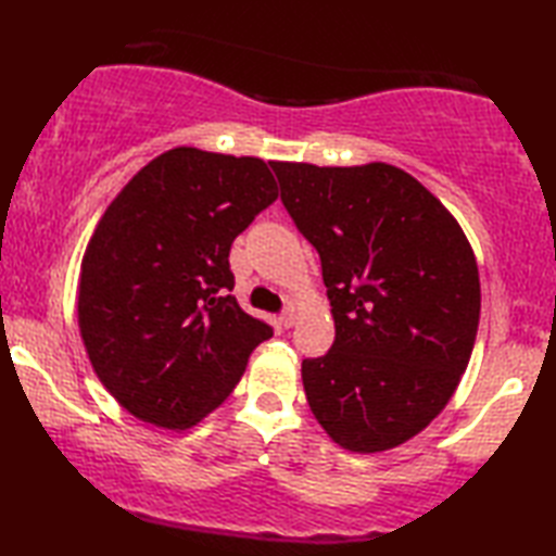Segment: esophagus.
<instances>
[{"mask_svg": "<svg viewBox=\"0 0 556 556\" xmlns=\"http://www.w3.org/2000/svg\"><path fill=\"white\" fill-rule=\"evenodd\" d=\"M294 324V309H286V312H282L280 314V326H286V328H290Z\"/></svg>", "mask_w": 556, "mask_h": 556, "instance_id": "1", "label": "esophagus"}]
</instances>
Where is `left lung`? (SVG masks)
Returning <instances> with one entry per match:
<instances>
[{
  "label": "left lung",
  "mask_w": 556,
  "mask_h": 556,
  "mask_svg": "<svg viewBox=\"0 0 556 556\" xmlns=\"http://www.w3.org/2000/svg\"><path fill=\"white\" fill-rule=\"evenodd\" d=\"M280 201L319 252L336 341L302 359L307 403L336 444H403L456 391L478 336L480 276L456 218L387 163H274Z\"/></svg>",
  "instance_id": "1"
}]
</instances>
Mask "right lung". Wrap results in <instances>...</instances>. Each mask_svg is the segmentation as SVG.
<instances>
[{
    "label": "right lung",
    "instance_id": "right-lung-1",
    "mask_svg": "<svg viewBox=\"0 0 556 556\" xmlns=\"http://www.w3.org/2000/svg\"><path fill=\"white\" fill-rule=\"evenodd\" d=\"M278 199L258 157L173 149L136 173L90 237L78 326L90 365L143 422L218 407L274 326L232 298L230 247Z\"/></svg>",
    "mask_w": 556,
    "mask_h": 556
}]
</instances>
